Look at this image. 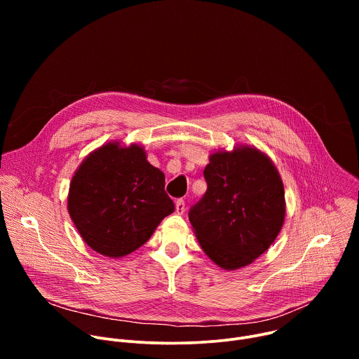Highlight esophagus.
<instances>
[{
	"mask_svg": "<svg viewBox=\"0 0 359 359\" xmlns=\"http://www.w3.org/2000/svg\"><path fill=\"white\" fill-rule=\"evenodd\" d=\"M176 213L177 215H183L184 213V200L183 198H179L176 201Z\"/></svg>",
	"mask_w": 359,
	"mask_h": 359,
	"instance_id": "1",
	"label": "esophagus"
}]
</instances>
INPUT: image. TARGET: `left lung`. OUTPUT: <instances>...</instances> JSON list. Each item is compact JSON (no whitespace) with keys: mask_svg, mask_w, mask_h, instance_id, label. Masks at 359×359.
Returning a JSON list of instances; mask_svg holds the SVG:
<instances>
[{"mask_svg":"<svg viewBox=\"0 0 359 359\" xmlns=\"http://www.w3.org/2000/svg\"><path fill=\"white\" fill-rule=\"evenodd\" d=\"M208 190L189 210L197 240L224 270L251 264L278 236L284 186L271 161L254 147L217 151L203 172Z\"/></svg>","mask_w":359,"mask_h":359,"instance_id":"8db88e82","label":"left lung"}]
</instances>
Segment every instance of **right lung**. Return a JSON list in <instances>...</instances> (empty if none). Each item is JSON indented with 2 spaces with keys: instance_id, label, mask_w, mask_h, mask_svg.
I'll return each mask as SVG.
<instances>
[{
  "instance_id": "add662e5",
  "label": "right lung",
  "mask_w": 359,
  "mask_h": 359,
  "mask_svg": "<svg viewBox=\"0 0 359 359\" xmlns=\"http://www.w3.org/2000/svg\"><path fill=\"white\" fill-rule=\"evenodd\" d=\"M69 216L83 241L108 257H123L143 245L175 212L165 175L140 146L108 143L95 150L69 186Z\"/></svg>"
}]
</instances>
